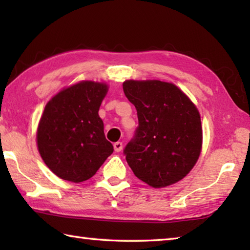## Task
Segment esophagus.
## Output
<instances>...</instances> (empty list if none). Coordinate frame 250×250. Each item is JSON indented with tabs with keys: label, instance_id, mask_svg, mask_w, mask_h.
Instances as JSON below:
<instances>
[{
	"label": "esophagus",
	"instance_id": "obj_1",
	"mask_svg": "<svg viewBox=\"0 0 250 250\" xmlns=\"http://www.w3.org/2000/svg\"><path fill=\"white\" fill-rule=\"evenodd\" d=\"M113 149H115L116 152H120L122 150V143L119 142V141L113 143Z\"/></svg>",
	"mask_w": 250,
	"mask_h": 250
}]
</instances>
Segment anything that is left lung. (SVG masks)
Segmentation results:
<instances>
[{
  "label": "left lung",
  "instance_id": "obj_1",
  "mask_svg": "<svg viewBox=\"0 0 250 250\" xmlns=\"http://www.w3.org/2000/svg\"><path fill=\"white\" fill-rule=\"evenodd\" d=\"M122 86L139 120L135 138L125 149L134 175L155 188L184 179L202 151L196 105L172 83L129 79Z\"/></svg>",
  "mask_w": 250,
  "mask_h": 250
}]
</instances>
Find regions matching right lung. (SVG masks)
Here are the masks:
<instances>
[{
    "mask_svg": "<svg viewBox=\"0 0 250 250\" xmlns=\"http://www.w3.org/2000/svg\"><path fill=\"white\" fill-rule=\"evenodd\" d=\"M108 89L105 83L82 80L46 104L36 131L37 149L61 179L73 183L89 180L113 152L98 113Z\"/></svg>",
    "mask_w": 250,
    "mask_h": 250,
    "instance_id": "add662e5",
    "label": "right lung"
}]
</instances>
